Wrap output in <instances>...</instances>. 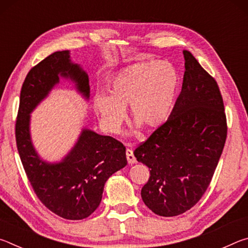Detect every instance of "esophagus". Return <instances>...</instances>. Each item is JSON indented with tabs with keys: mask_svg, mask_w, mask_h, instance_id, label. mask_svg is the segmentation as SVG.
<instances>
[{
	"mask_svg": "<svg viewBox=\"0 0 248 248\" xmlns=\"http://www.w3.org/2000/svg\"><path fill=\"white\" fill-rule=\"evenodd\" d=\"M125 155H127V159H128L129 164H134V163L137 162V159L133 155V151L131 149L128 148L127 150H125Z\"/></svg>",
	"mask_w": 248,
	"mask_h": 248,
	"instance_id": "obj_1",
	"label": "esophagus"
}]
</instances>
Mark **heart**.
<instances>
[{
    "mask_svg": "<svg viewBox=\"0 0 248 248\" xmlns=\"http://www.w3.org/2000/svg\"><path fill=\"white\" fill-rule=\"evenodd\" d=\"M178 84L177 71L169 61L133 63L112 77L109 95L94 94L93 108L103 128L110 133L120 130L128 106L134 123L152 131L170 116Z\"/></svg>",
    "mask_w": 248,
    "mask_h": 248,
    "instance_id": "1",
    "label": "heart"
}]
</instances>
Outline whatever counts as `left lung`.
I'll use <instances>...</instances> for the list:
<instances>
[{"label": "left lung", "mask_w": 248, "mask_h": 248, "mask_svg": "<svg viewBox=\"0 0 248 248\" xmlns=\"http://www.w3.org/2000/svg\"><path fill=\"white\" fill-rule=\"evenodd\" d=\"M183 53V87L173 111L133 152L137 161L150 169L142 200L161 217L182 215L201 199L228 134L217 83L189 51Z\"/></svg>", "instance_id": "1"}]
</instances>
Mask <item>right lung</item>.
Here are the masks:
<instances>
[{
    "label": "right lung",
    "instance_id": "add662e5",
    "mask_svg": "<svg viewBox=\"0 0 248 248\" xmlns=\"http://www.w3.org/2000/svg\"><path fill=\"white\" fill-rule=\"evenodd\" d=\"M70 78L85 98L90 97L89 77L71 62L70 51H57L29 71L20 91L15 124L16 144L25 173L35 194L50 211L66 220L90 217L102 201L105 183L127 165L120 141L83 129L70 153L59 163L43 161L33 148L31 112L60 81Z\"/></svg>",
    "mask_w": 248,
    "mask_h": 248
}]
</instances>
